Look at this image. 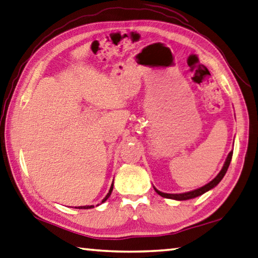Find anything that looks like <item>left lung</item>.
Instances as JSON below:
<instances>
[{
  "label": "left lung",
  "instance_id": "left-lung-1",
  "mask_svg": "<svg viewBox=\"0 0 258 258\" xmlns=\"http://www.w3.org/2000/svg\"><path fill=\"white\" fill-rule=\"evenodd\" d=\"M232 153L233 151H230L228 154V157L226 159V161H224V165L222 167V169L220 170L219 174L217 175V177L214 178V179L211 180L210 182H208L207 185H204L202 187H200L198 189H194V190H190V191H186V193H180V194H168V193H162V191L158 190L157 188H154V190L157 191V193L162 196V198H166V199H171V200H176V201H186V200H190V199H194V198H198V196L202 195L204 193H207L208 190L214 188L215 186H217L220 181H221L222 178L226 175V172L229 168V165H230V161H231V158H232Z\"/></svg>",
  "mask_w": 258,
  "mask_h": 258
}]
</instances>
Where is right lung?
Returning a JSON list of instances; mask_svg holds the SVG:
<instances>
[{
  "instance_id": "right-lung-1",
  "label": "right lung",
  "mask_w": 258,
  "mask_h": 258,
  "mask_svg": "<svg viewBox=\"0 0 258 258\" xmlns=\"http://www.w3.org/2000/svg\"><path fill=\"white\" fill-rule=\"evenodd\" d=\"M113 187H114V182L113 184H111V186H110V188H109V191H108V194L106 195V198L101 201V203H104V202H106L107 200H108V198L110 196V194H111V191H113ZM79 209H91V208H93V205H86V207H78ZM77 208V209H78Z\"/></svg>"
}]
</instances>
